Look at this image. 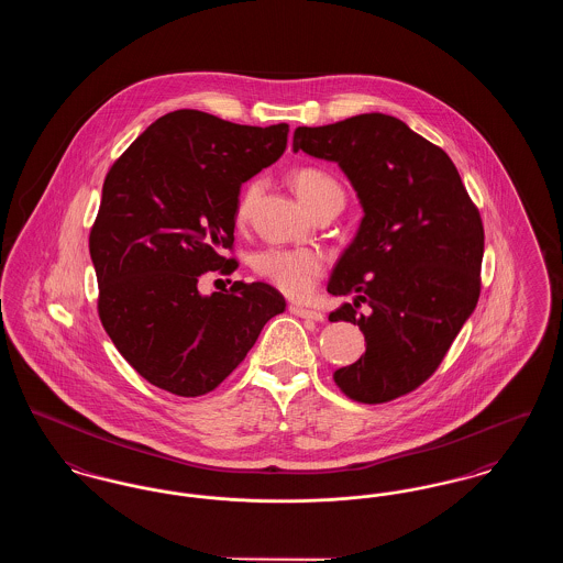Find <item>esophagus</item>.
<instances>
[{
  "mask_svg": "<svg viewBox=\"0 0 563 563\" xmlns=\"http://www.w3.org/2000/svg\"><path fill=\"white\" fill-rule=\"evenodd\" d=\"M289 312H291V314H295V317L308 319V321H324V314H322V312H317V310H310V308H303V306H297V303H291V306H289Z\"/></svg>",
  "mask_w": 563,
  "mask_h": 563,
  "instance_id": "obj_1",
  "label": "esophagus"
}]
</instances>
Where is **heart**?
<instances>
[{"label": "heart", "mask_w": 563, "mask_h": 563, "mask_svg": "<svg viewBox=\"0 0 563 563\" xmlns=\"http://www.w3.org/2000/svg\"><path fill=\"white\" fill-rule=\"evenodd\" d=\"M291 184L299 200L312 209L327 196H344L340 184L321 168L303 166L291 175ZM257 194V184L246 186L242 191L236 217L244 219ZM255 272L272 283L278 291L289 297H306L314 289L317 278L322 274V257L310 249H287V246H269L253 257Z\"/></svg>", "instance_id": "1"}]
</instances>
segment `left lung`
Listing matches in <instances>:
<instances>
[{"label": "left lung", "mask_w": 563, "mask_h": 563, "mask_svg": "<svg viewBox=\"0 0 563 563\" xmlns=\"http://www.w3.org/2000/svg\"><path fill=\"white\" fill-rule=\"evenodd\" d=\"M294 152L335 162L363 209L327 291L354 295L329 321L358 324L367 349L333 379L354 401H393L429 379L477 306L482 217L450 156L399 118L297 126Z\"/></svg>", "instance_id": "left-lung-1"}]
</instances>
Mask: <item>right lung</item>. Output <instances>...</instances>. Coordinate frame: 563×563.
<instances>
[{
	"label": "right lung",
	"mask_w": 563,
	"mask_h": 563,
	"mask_svg": "<svg viewBox=\"0 0 563 563\" xmlns=\"http://www.w3.org/2000/svg\"><path fill=\"white\" fill-rule=\"evenodd\" d=\"M289 124L244 126L198 109L158 118L111 166L90 232L99 317L150 384L198 397L232 374L285 310L268 283L202 295L234 242L241 186L278 161Z\"/></svg>",
	"instance_id": "obj_1"
}]
</instances>
